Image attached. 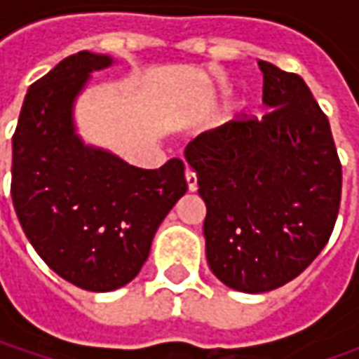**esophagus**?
<instances>
[{"label": "esophagus", "instance_id": "obj_1", "mask_svg": "<svg viewBox=\"0 0 359 359\" xmlns=\"http://www.w3.org/2000/svg\"><path fill=\"white\" fill-rule=\"evenodd\" d=\"M186 182L189 191H196V189H198V175H196L194 170H189V168L186 170Z\"/></svg>", "mask_w": 359, "mask_h": 359}]
</instances>
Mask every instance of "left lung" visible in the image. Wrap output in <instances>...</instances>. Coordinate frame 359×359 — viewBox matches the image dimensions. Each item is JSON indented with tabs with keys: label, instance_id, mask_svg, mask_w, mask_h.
Wrapping results in <instances>:
<instances>
[{
	"label": "left lung",
	"instance_id": "left-lung-1",
	"mask_svg": "<svg viewBox=\"0 0 359 359\" xmlns=\"http://www.w3.org/2000/svg\"><path fill=\"white\" fill-rule=\"evenodd\" d=\"M262 119L241 114L186 147L205 201L208 264L219 282L262 294L292 282L330 240L341 163L327 116L297 74L259 62Z\"/></svg>",
	"mask_w": 359,
	"mask_h": 359
}]
</instances>
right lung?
Masks as SVG:
<instances>
[{"instance_id": "obj_1", "label": "right lung", "mask_w": 359, "mask_h": 359, "mask_svg": "<svg viewBox=\"0 0 359 359\" xmlns=\"http://www.w3.org/2000/svg\"><path fill=\"white\" fill-rule=\"evenodd\" d=\"M107 55L79 51L29 88L13 133L11 200L27 240L63 280L88 292L131 282L161 219L187 191L184 161L142 170L79 142L72 104Z\"/></svg>"}]
</instances>
